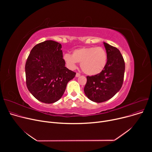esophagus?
Returning <instances> with one entry per match:
<instances>
[{
	"mask_svg": "<svg viewBox=\"0 0 152 152\" xmlns=\"http://www.w3.org/2000/svg\"><path fill=\"white\" fill-rule=\"evenodd\" d=\"M80 76H81V75L79 74V73H77L76 74V77H78Z\"/></svg>",
	"mask_w": 152,
	"mask_h": 152,
	"instance_id": "obj_1",
	"label": "esophagus"
}]
</instances>
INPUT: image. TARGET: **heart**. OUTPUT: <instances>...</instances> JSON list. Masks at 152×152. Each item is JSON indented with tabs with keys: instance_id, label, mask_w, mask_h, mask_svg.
<instances>
[{
	"instance_id": "heart-1",
	"label": "heart",
	"mask_w": 152,
	"mask_h": 152,
	"mask_svg": "<svg viewBox=\"0 0 152 152\" xmlns=\"http://www.w3.org/2000/svg\"><path fill=\"white\" fill-rule=\"evenodd\" d=\"M63 60L68 68L74 69L77 62L81 63L84 73L89 76L97 75L104 69L107 63V54L101 47H82L75 49L73 53H65Z\"/></svg>"
}]
</instances>
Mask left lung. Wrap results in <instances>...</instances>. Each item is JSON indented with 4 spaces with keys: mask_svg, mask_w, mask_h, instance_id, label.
Listing matches in <instances>:
<instances>
[{
    "mask_svg": "<svg viewBox=\"0 0 152 152\" xmlns=\"http://www.w3.org/2000/svg\"><path fill=\"white\" fill-rule=\"evenodd\" d=\"M107 54V65L100 73L87 76L84 93L89 100L97 103L107 101L121 89L124 79L125 63L117 48L103 42Z\"/></svg>",
    "mask_w": 152,
    "mask_h": 152,
    "instance_id": "left-lung-1",
    "label": "left lung"
}]
</instances>
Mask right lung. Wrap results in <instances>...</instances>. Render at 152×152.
Instances as JSON below:
<instances>
[{
	"label": "right lung",
	"mask_w": 152,
	"mask_h": 152,
	"mask_svg": "<svg viewBox=\"0 0 152 152\" xmlns=\"http://www.w3.org/2000/svg\"><path fill=\"white\" fill-rule=\"evenodd\" d=\"M61 45L45 41L32 49L25 65L26 83L29 91L39 101L52 103L65 91L76 73L65 67Z\"/></svg>",
	"instance_id": "obj_1"
}]
</instances>
